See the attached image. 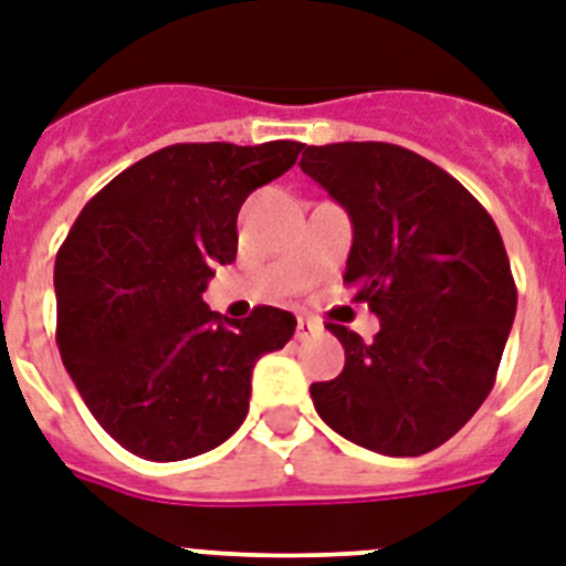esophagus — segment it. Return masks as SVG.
<instances>
[{
	"instance_id": "34e87169",
	"label": "esophagus",
	"mask_w": 566,
	"mask_h": 566,
	"mask_svg": "<svg viewBox=\"0 0 566 566\" xmlns=\"http://www.w3.org/2000/svg\"><path fill=\"white\" fill-rule=\"evenodd\" d=\"M316 331H319V325H316L314 319H302V316H298V323H296V337H298V339L314 337Z\"/></svg>"
}]
</instances>
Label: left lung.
<instances>
[{
  "label": "left lung",
  "instance_id": "left-lung-1",
  "mask_svg": "<svg viewBox=\"0 0 566 566\" xmlns=\"http://www.w3.org/2000/svg\"><path fill=\"white\" fill-rule=\"evenodd\" d=\"M298 168L352 218L343 282L380 331L346 348L334 380L311 384L325 424L384 457H421L468 424L497 378L517 311L506 247L459 179L387 142L305 148Z\"/></svg>",
  "mask_w": 566,
  "mask_h": 566
}]
</instances>
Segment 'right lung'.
I'll return each instance as SVG.
<instances>
[{"instance_id": "add662e5", "label": "right lung", "mask_w": 566, "mask_h": 566, "mask_svg": "<svg viewBox=\"0 0 566 566\" xmlns=\"http://www.w3.org/2000/svg\"><path fill=\"white\" fill-rule=\"evenodd\" d=\"M302 142H188L145 156L92 197L54 261L57 348L77 392L124 450L200 457L250 410L252 366L296 316L209 311L203 291L238 252V211L298 159Z\"/></svg>"}]
</instances>
